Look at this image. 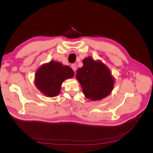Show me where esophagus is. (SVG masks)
I'll list each match as a JSON object with an SVG mask.
<instances>
[{
  "label": "esophagus",
  "instance_id": "esophagus-1",
  "mask_svg": "<svg viewBox=\"0 0 153 153\" xmlns=\"http://www.w3.org/2000/svg\"><path fill=\"white\" fill-rule=\"evenodd\" d=\"M71 67V68L73 69V70L74 71H75L76 70V65L75 64H72Z\"/></svg>",
  "mask_w": 153,
  "mask_h": 153
}]
</instances>
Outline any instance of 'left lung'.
Wrapping results in <instances>:
<instances>
[{"instance_id":"8db88e82","label":"left lung","mask_w":153,"mask_h":153,"mask_svg":"<svg viewBox=\"0 0 153 153\" xmlns=\"http://www.w3.org/2000/svg\"><path fill=\"white\" fill-rule=\"evenodd\" d=\"M83 66L76 71V77L87 99L99 101L112 91L115 79L109 68L100 61L91 57L83 60Z\"/></svg>"}]
</instances>
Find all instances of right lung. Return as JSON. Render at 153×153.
<instances>
[{
    "mask_svg": "<svg viewBox=\"0 0 153 153\" xmlns=\"http://www.w3.org/2000/svg\"><path fill=\"white\" fill-rule=\"evenodd\" d=\"M73 76L74 71L70 67L51 61L41 65L36 71L34 83L41 93L52 98L60 93L63 82Z\"/></svg>",
    "mask_w": 153,
    "mask_h": 153,
    "instance_id": "obj_1",
    "label": "right lung"
}]
</instances>
